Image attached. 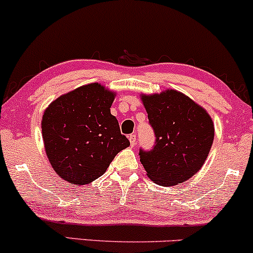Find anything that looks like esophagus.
<instances>
[{"mask_svg": "<svg viewBox=\"0 0 253 253\" xmlns=\"http://www.w3.org/2000/svg\"><path fill=\"white\" fill-rule=\"evenodd\" d=\"M128 139H129V144H131V146H134L135 143H137V137H135V134L129 135Z\"/></svg>", "mask_w": 253, "mask_h": 253, "instance_id": "1", "label": "esophagus"}]
</instances>
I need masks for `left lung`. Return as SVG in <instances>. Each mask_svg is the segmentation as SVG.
Segmentation results:
<instances>
[{
	"label": "left lung",
	"mask_w": 253,
	"mask_h": 253,
	"mask_svg": "<svg viewBox=\"0 0 253 253\" xmlns=\"http://www.w3.org/2000/svg\"><path fill=\"white\" fill-rule=\"evenodd\" d=\"M140 99L156 135L151 151L140 150V162L155 184L174 186L187 181L203 167L215 128L211 116L193 99L168 88Z\"/></svg>",
	"instance_id": "left-lung-1"
}]
</instances>
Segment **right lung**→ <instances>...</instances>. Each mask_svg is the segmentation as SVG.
<instances>
[{
    "mask_svg": "<svg viewBox=\"0 0 253 253\" xmlns=\"http://www.w3.org/2000/svg\"><path fill=\"white\" fill-rule=\"evenodd\" d=\"M116 92L98 83L57 97L44 110L42 135L48 160L61 179L86 185L102 176L129 146L110 114Z\"/></svg>",
    "mask_w": 253,
    "mask_h": 253,
    "instance_id": "obj_1",
    "label": "right lung"
}]
</instances>
